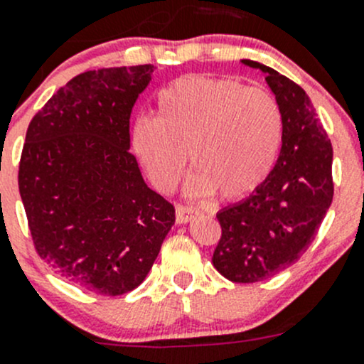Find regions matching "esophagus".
I'll use <instances>...</instances> for the list:
<instances>
[{"instance_id": "1", "label": "esophagus", "mask_w": 364, "mask_h": 364, "mask_svg": "<svg viewBox=\"0 0 364 364\" xmlns=\"http://www.w3.org/2000/svg\"><path fill=\"white\" fill-rule=\"evenodd\" d=\"M197 215V209L188 208V205H176V222L178 223H188Z\"/></svg>"}]
</instances>
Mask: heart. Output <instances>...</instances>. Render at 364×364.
I'll return each mask as SVG.
<instances>
[{"label": "heart", "instance_id": "heart-1", "mask_svg": "<svg viewBox=\"0 0 364 364\" xmlns=\"http://www.w3.org/2000/svg\"><path fill=\"white\" fill-rule=\"evenodd\" d=\"M284 114L266 90L232 79L185 77L160 91L156 117L139 116L132 146L149 181L171 192L186 160L196 165L190 196L241 199L255 192L282 148Z\"/></svg>", "mask_w": 364, "mask_h": 364}]
</instances>
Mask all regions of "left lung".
Masks as SVG:
<instances>
[{
    "label": "left lung",
    "instance_id": "8db88e82",
    "mask_svg": "<svg viewBox=\"0 0 364 364\" xmlns=\"http://www.w3.org/2000/svg\"><path fill=\"white\" fill-rule=\"evenodd\" d=\"M266 73L284 114L280 156L266 181L241 203L216 213L222 237L213 266L236 284L274 277L294 264L311 241L333 200V148L314 104L301 86L252 60Z\"/></svg>",
    "mask_w": 364,
    "mask_h": 364
}]
</instances>
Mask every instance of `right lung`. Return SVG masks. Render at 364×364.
<instances>
[{"mask_svg": "<svg viewBox=\"0 0 364 364\" xmlns=\"http://www.w3.org/2000/svg\"><path fill=\"white\" fill-rule=\"evenodd\" d=\"M153 70L79 73L26 132L19 192L35 250L54 273L102 296L144 282L176 220L128 151L132 109Z\"/></svg>", "mask_w": 364, "mask_h": 364, "instance_id": "right-lung-1", "label": "right lung"}]
</instances>
